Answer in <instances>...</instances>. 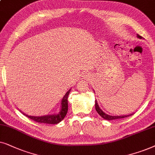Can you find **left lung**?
<instances>
[{"mask_svg": "<svg viewBox=\"0 0 155 155\" xmlns=\"http://www.w3.org/2000/svg\"><path fill=\"white\" fill-rule=\"evenodd\" d=\"M137 38H139L140 39L142 38V37H141L139 35H137ZM96 104H95V108H96V110L97 112L99 115L101 116L103 118L106 119V120H116V119H120V118H124V117H126L127 116H130V115H122V116H112V115H109L108 114H106V113H105L104 111H103L101 109L99 108L98 105V103H97V101H96Z\"/></svg>", "mask_w": 155, "mask_h": 155, "instance_id": "left-lung-1", "label": "left lung"}]
</instances>
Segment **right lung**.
Instances as JSON below:
<instances>
[{
	"mask_svg": "<svg viewBox=\"0 0 155 155\" xmlns=\"http://www.w3.org/2000/svg\"><path fill=\"white\" fill-rule=\"evenodd\" d=\"M70 91L69 90L64 96L61 101V109L60 113L57 115H45V116H41V117H37V116H30V115H26L22 113V114L25 115L26 117H29V118L33 120L36 121L38 123H47V124H57L59 122H61L62 120L64 118V117L67 115L68 111V96L70 93Z\"/></svg>",
	"mask_w": 155,
	"mask_h": 155,
	"instance_id": "1",
	"label": "right lung"
}]
</instances>
